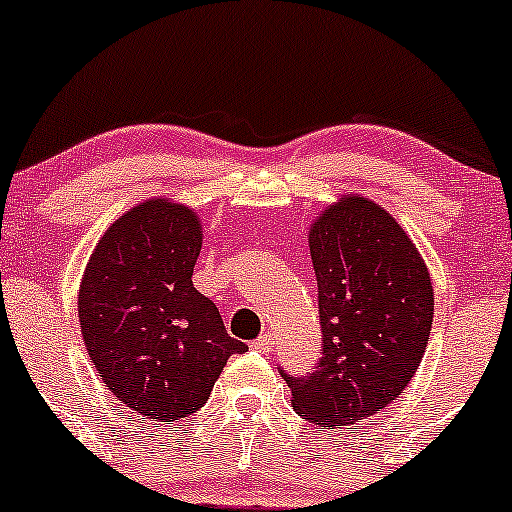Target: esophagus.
Returning <instances> with one entry per match:
<instances>
[{
    "label": "esophagus",
    "mask_w": 512,
    "mask_h": 512,
    "mask_svg": "<svg viewBox=\"0 0 512 512\" xmlns=\"http://www.w3.org/2000/svg\"><path fill=\"white\" fill-rule=\"evenodd\" d=\"M273 344H276V342H273V334L266 332V334H261V337H258L251 346H254L256 351H261V354H266V351L273 349Z\"/></svg>",
    "instance_id": "esophagus-1"
}]
</instances>
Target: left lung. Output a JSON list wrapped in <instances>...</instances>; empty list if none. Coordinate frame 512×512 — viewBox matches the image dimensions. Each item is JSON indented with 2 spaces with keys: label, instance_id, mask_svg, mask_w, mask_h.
I'll return each instance as SVG.
<instances>
[{
  "label": "left lung",
  "instance_id": "left-lung-1",
  "mask_svg": "<svg viewBox=\"0 0 512 512\" xmlns=\"http://www.w3.org/2000/svg\"><path fill=\"white\" fill-rule=\"evenodd\" d=\"M320 300L322 359L283 373L293 408L320 430L349 427L398 400L425 356L434 317L427 263L364 195H342L310 227Z\"/></svg>",
  "mask_w": 512,
  "mask_h": 512
}]
</instances>
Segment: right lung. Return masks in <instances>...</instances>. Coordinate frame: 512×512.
<instances>
[{
	"instance_id": "1",
	"label": "right lung",
	"mask_w": 512,
	"mask_h": 512,
	"mask_svg": "<svg viewBox=\"0 0 512 512\" xmlns=\"http://www.w3.org/2000/svg\"><path fill=\"white\" fill-rule=\"evenodd\" d=\"M200 249L197 212L151 197L112 222L80 280L82 342L102 383L166 425L200 410L229 356L246 351L192 285Z\"/></svg>"
}]
</instances>
